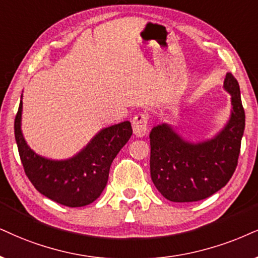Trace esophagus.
Listing matches in <instances>:
<instances>
[{
  "label": "esophagus",
  "mask_w": 258,
  "mask_h": 258,
  "mask_svg": "<svg viewBox=\"0 0 258 258\" xmlns=\"http://www.w3.org/2000/svg\"><path fill=\"white\" fill-rule=\"evenodd\" d=\"M147 123L148 118L145 114L140 113L138 116L134 117L132 125L135 136H138V138H144V136L147 134Z\"/></svg>",
  "instance_id": "esophagus-1"
}]
</instances>
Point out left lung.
Masks as SVG:
<instances>
[{"mask_svg": "<svg viewBox=\"0 0 258 258\" xmlns=\"http://www.w3.org/2000/svg\"><path fill=\"white\" fill-rule=\"evenodd\" d=\"M224 90L231 95V113L212 138L190 141L168 123L151 130V177L165 199L200 201L219 191L231 179L239 157L245 112L239 85L231 73L226 74Z\"/></svg>", "mask_w": 258, "mask_h": 258, "instance_id": "obj_1", "label": "left lung"}]
</instances>
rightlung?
<instances>
[{
  "mask_svg": "<svg viewBox=\"0 0 258 258\" xmlns=\"http://www.w3.org/2000/svg\"><path fill=\"white\" fill-rule=\"evenodd\" d=\"M21 117L22 94L14 134L25 173L40 194L67 207L87 206L101 195L113 159L133 134L129 120L105 126L78 153L58 160L43 157L27 145Z\"/></svg>",
  "mask_w": 258,
  "mask_h": 258,
  "instance_id": "add662e5",
  "label": "right lung"
}]
</instances>
